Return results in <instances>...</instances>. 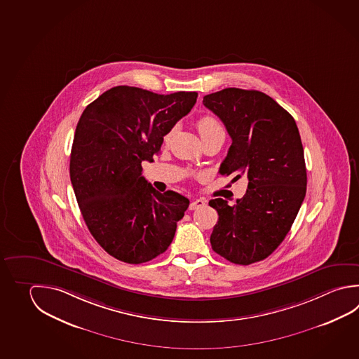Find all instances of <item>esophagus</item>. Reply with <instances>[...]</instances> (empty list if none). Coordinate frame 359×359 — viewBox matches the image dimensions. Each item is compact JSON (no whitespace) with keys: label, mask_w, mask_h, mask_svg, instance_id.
<instances>
[{"label":"esophagus","mask_w":359,"mask_h":359,"mask_svg":"<svg viewBox=\"0 0 359 359\" xmlns=\"http://www.w3.org/2000/svg\"><path fill=\"white\" fill-rule=\"evenodd\" d=\"M205 205H206L205 200H203V198H196L192 203H189V210L198 209V208H203Z\"/></svg>","instance_id":"esophagus-1"}]
</instances>
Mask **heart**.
<instances>
[{"instance_id": "1", "label": "heart", "mask_w": 359, "mask_h": 359, "mask_svg": "<svg viewBox=\"0 0 359 359\" xmlns=\"http://www.w3.org/2000/svg\"><path fill=\"white\" fill-rule=\"evenodd\" d=\"M197 129L200 131L201 137H208V135H211V134H214L216 131L222 130V126L216 121V118L210 116V115H205L203 118H200L197 120ZM170 137V134H167L165 137H164L165 142H167Z\"/></svg>"}]
</instances>
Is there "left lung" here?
Returning a JSON list of instances; mask_svg holds the SVG:
<instances>
[{
    "label": "left lung",
    "mask_w": 359,
    "mask_h": 359,
    "mask_svg": "<svg viewBox=\"0 0 359 359\" xmlns=\"http://www.w3.org/2000/svg\"><path fill=\"white\" fill-rule=\"evenodd\" d=\"M233 143L220 175H245L248 189L233 206L209 205L219 220L210 243L235 264L248 266L272 255L294 224L306 195V165L294 118L263 92L225 88L203 97Z\"/></svg>",
    "instance_id": "8db88e82"
}]
</instances>
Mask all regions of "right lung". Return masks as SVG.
I'll list each match as a JSON object with an SVG mask.
<instances>
[{
	"label": "right lung",
	"instance_id": "obj_1",
	"mask_svg": "<svg viewBox=\"0 0 359 359\" xmlns=\"http://www.w3.org/2000/svg\"><path fill=\"white\" fill-rule=\"evenodd\" d=\"M197 92L158 95L112 87L86 107L73 139L69 175L92 236L118 261L139 264L164 253L189 200L153 189L142 162H153Z\"/></svg>",
	"mask_w": 359,
	"mask_h": 359
}]
</instances>
